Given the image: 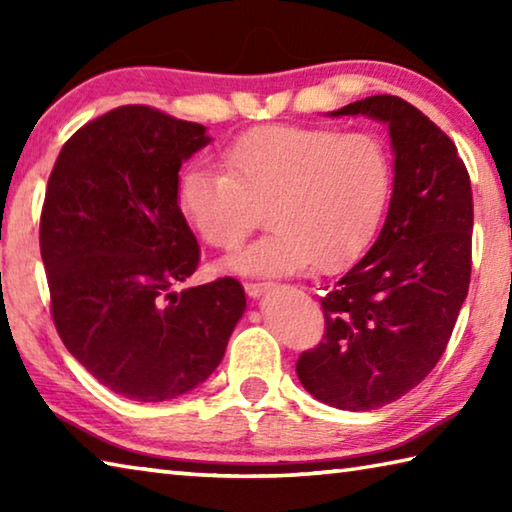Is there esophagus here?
Returning a JSON list of instances; mask_svg holds the SVG:
<instances>
[{
    "instance_id": "obj_1",
    "label": "esophagus",
    "mask_w": 512,
    "mask_h": 512,
    "mask_svg": "<svg viewBox=\"0 0 512 512\" xmlns=\"http://www.w3.org/2000/svg\"><path fill=\"white\" fill-rule=\"evenodd\" d=\"M244 289L250 298H259L268 289V284L266 282H246Z\"/></svg>"
}]
</instances>
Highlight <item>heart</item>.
Listing matches in <instances>:
<instances>
[{"label":"heart","instance_id":"obj_1","mask_svg":"<svg viewBox=\"0 0 512 512\" xmlns=\"http://www.w3.org/2000/svg\"><path fill=\"white\" fill-rule=\"evenodd\" d=\"M221 164L225 173L201 164L180 173V214L207 246L235 250L266 207L271 230L223 262L257 277L352 264L377 235L393 180L377 135L325 126L250 128L225 146Z\"/></svg>","mask_w":512,"mask_h":512}]
</instances>
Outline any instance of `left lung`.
<instances>
[{"instance_id":"1","label":"left lung","mask_w":512,"mask_h":512,"mask_svg":"<svg viewBox=\"0 0 512 512\" xmlns=\"http://www.w3.org/2000/svg\"><path fill=\"white\" fill-rule=\"evenodd\" d=\"M370 117L391 135L393 194L375 244L320 298L325 334L300 354V384L343 411L400 400L443 357L472 271V187L454 142L391 94L329 117Z\"/></svg>"}]
</instances>
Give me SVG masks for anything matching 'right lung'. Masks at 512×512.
I'll list each match as a JSON object with an SVG mask.
<instances>
[{
	"instance_id": "add662e5",
	"label": "right lung",
	"mask_w": 512,
	"mask_h": 512,
	"mask_svg": "<svg viewBox=\"0 0 512 512\" xmlns=\"http://www.w3.org/2000/svg\"><path fill=\"white\" fill-rule=\"evenodd\" d=\"M210 142L194 121L121 106L69 137L49 176L40 253L51 316L72 357L128 400L203 384L246 311L232 277L173 291L201 259L178 171Z\"/></svg>"
}]
</instances>
